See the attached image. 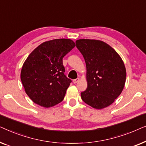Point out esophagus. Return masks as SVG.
Wrapping results in <instances>:
<instances>
[{"label": "esophagus", "instance_id": "esophagus-1", "mask_svg": "<svg viewBox=\"0 0 146 146\" xmlns=\"http://www.w3.org/2000/svg\"><path fill=\"white\" fill-rule=\"evenodd\" d=\"M79 80H80V78H78L74 80H73V82L74 83V84H76V83L78 82V81H79Z\"/></svg>", "mask_w": 146, "mask_h": 146}]
</instances>
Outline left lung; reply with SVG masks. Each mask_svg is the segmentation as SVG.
<instances>
[{
	"mask_svg": "<svg viewBox=\"0 0 146 146\" xmlns=\"http://www.w3.org/2000/svg\"><path fill=\"white\" fill-rule=\"evenodd\" d=\"M76 44L86 65L88 86L81 92L82 99L96 109L109 106L125 85L126 70L122 59L103 41L80 39Z\"/></svg>",
	"mask_w": 146,
	"mask_h": 146,
	"instance_id": "obj_1",
	"label": "left lung"
}]
</instances>
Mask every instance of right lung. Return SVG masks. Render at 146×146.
<instances>
[{
	"mask_svg": "<svg viewBox=\"0 0 146 146\" xmlns=\"http://www.w3.org/2000/svg\"><path fill=\"white\" fill-rule=\"evenodd\" d=\"M75 46L70 39L44 42L24 62L22 83L27 94L36 104L50 108L64 100L72 80L64 74L62 58Z\"/></svg>",
	"mask_w": 146,
	"mask_h": 146,
	"instance_id": "add662e5",
	"label": "right lung"
}]
</instances>
